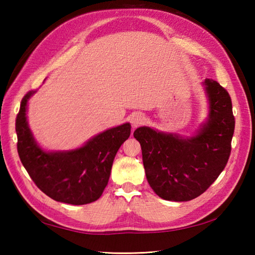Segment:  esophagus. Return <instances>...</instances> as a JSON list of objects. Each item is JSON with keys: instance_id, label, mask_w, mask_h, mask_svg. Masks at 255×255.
<instances>
[{"instance_id": "esophagus-1", "label": "esophagus", "mask_w": 255, "mask_h": 255, "mask_svg": "<svg viewBox=\"0 0 255 255\" xmlns=\"http://www.w3.org/2000/svg\"><path fill=\"white\" fill-rule=\"evenodd\" d=\"M145 122V116L141 112H136L131 116V125L133 127H139Z\"/></svg>"}]
</instances>
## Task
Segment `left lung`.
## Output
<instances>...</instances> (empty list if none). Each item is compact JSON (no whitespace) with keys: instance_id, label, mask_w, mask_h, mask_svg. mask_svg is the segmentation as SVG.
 <instances>
[{"instance_id":"1","label":"left lung","mask_w":255,"mask_h":255,"mask_svg":"<svg viewBox=\"0 0 255 255\" xmlns=\"http://www.w3.org/2000/svg\"><path fill=\"white\" fill-rule=\"evenodd\" d=\"M209 120L189 139L139 127L133 136L141 146L150 188L162 199L189 201L202 195L225 169L235 129L232 99L214 80L205 81Z\"/></svg>"}]
</instances>
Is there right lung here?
<instances>
[{
	"instance_id": "obj_1",
	"label": "right lung",
	"mask_w": 255,
	"mask_h": 255,
	"mask_svg": "<svg viewBox=\"0 0 255 255\" xmlns=\"http://www.w3.org/2000/svg\"><path fill=\"white\" fill-rule=\"evenodd\" d=\"M33 90L21 100L15 119L18 154L30 178L51 199L71 205L98 200L109 180L112 163L120 146L130 135V125L101 132L83 147L65 153H46L33 140L25 109Z\"/></svg>"
}]
</instances>
